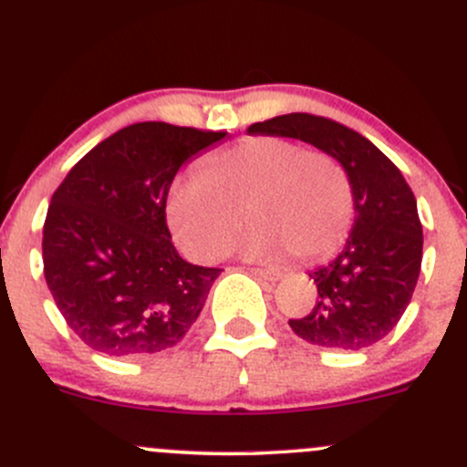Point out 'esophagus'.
I'll return each instance as SVG.
<instances>
[{
  "label": "esophagus",
  "instance_id": "1",
  "mask_svg": "<svg viewBox=\"0 0 467 467\" xmlns=\"http://www.w3.org/2000/svg\"><path fill=\"white\" fill-rule=\"evenodd\" d=\"M250 273L259 279H266V282H277L282 277V273L275 271V268H250Z\"/></svg>",
  "mask_w": 467,
  "mask_h": 467
}]
</instances>
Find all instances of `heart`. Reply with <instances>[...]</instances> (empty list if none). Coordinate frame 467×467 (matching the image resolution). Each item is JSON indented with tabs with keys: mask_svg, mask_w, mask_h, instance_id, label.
I'll use <instances>...</instances> for the list:
<instances>
[{
	"mask_svg": "<svg viewBox=\"0 0 467 467\" xmlns=\"http://www.w3.org/2000/svg\"><path fill=\"white\" fill-rule=\"evenodd\" d=\"M244 213L254 223L239 242L246 257L320 259L340 246L351 225L349 174L331 154L257 136L210 156L201 179H179L168 196L171 233L199 262L233 246Z\"/></svg>",
	"mask_w": 467,
	"mask_h": 467,
	"instance_id": "b5f03b06",
	"label": "heart"
}]
</instances>
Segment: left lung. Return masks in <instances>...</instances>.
Segmentation results:
<instances>
[{
    "label": "left lung",
    "instance_id": "left-lung-1",
    "mask_svg": "<svg viewBox=\"0 0 467 467\" xmlns=\"http://www.w3.org/2000/svg\"><path fill=\"white\" fill-rule=\"evenodd\" d=\"M248 134L286 136L331 154L347 170L356 219L342 253L308 277L317 302L288 320L311 345L358 351L382 340L414 296L423 259V225L400 170L378 147L331 118L286 114L254 122Z\"/></svg>",
    "mask_w": 467,
    "mask_h": 467
}]
</instances>
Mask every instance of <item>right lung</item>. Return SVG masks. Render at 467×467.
Here are the masks:
<instances>
[{
    "label": "right lung",
    "instance_id": "add662e5",
    "mask_svg": "<svg viewBox=\"0 0 467 467\" xmlns=\"http://www.w3.org/2000/svg\"><path fill=\"white\" fill-rule=\"evenodd\" d=\"M223 136L136 122L82 156L53 192L44 277L93 351L134 358L170 349L199 317L221 268L179 257L165 203L181 165Z\"/></svg>",
    "mask_w": 467,
    "mask_h": 467
}]
</instances>
